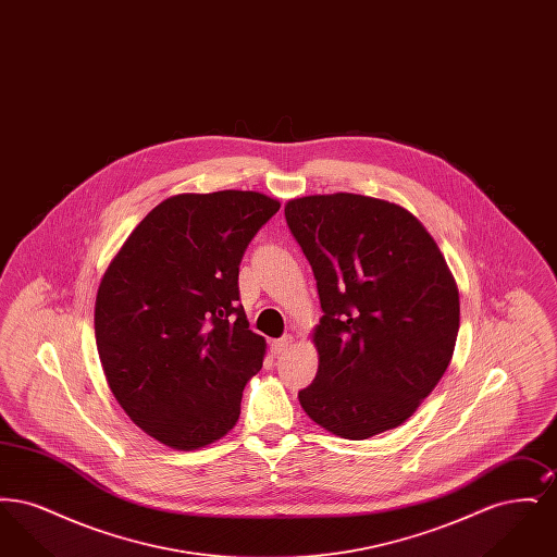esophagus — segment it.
Masks as SVG:
<instances>
[{
    "label": "esophagus",
    "instance_id": "obj_1",
    "mask_svg": "<svg viewBox=\"0 0 557 557\" xmlns=\"http://www.w3.org/2000/svg\"><path fill=\"white\" fill-rule=\"evenodd\" d=\"M290 345L292 336H284V338H277V341L271 343V350H273V355H282V352L288 350V346Z\"/></svg>",
    "mask_w": 557,
    "mask_h": 557
}]
</instances>
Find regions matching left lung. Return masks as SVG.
<instances>
[{
    "mask_svg": "<svg viewBox=\"0 0 557 557\" xmlns=\"http://www.w3.org/2000/svg\"><path fill=\"white\" fill-rule=\"evenodd\" d=\"M292 236L318 282V375L298 393L327 432L363 441L407 422L447 371L459 290L424 225L361 194L286 205Z\"/></svg>",
    "mask_w": 557,
    "mask_h": 557,
    "instance_id": "8db88e82",
    "label": "left lung"
}]
</instances>
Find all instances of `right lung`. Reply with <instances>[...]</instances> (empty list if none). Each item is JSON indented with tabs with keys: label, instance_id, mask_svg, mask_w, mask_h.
Segmentation results:
<instances>
[{
	"label": "right lung",
	"instance_id": "obj_1",
	"mask_svg": "<svg viewBox=\"0 0 557 557\" xmlns=\"http://www.w3.org/2000/svg\"><path fill=\"white\" fill-rule=\"evenodd\" d=\"M280 202L261 191L180 194L148 212L110 261L96 296L108 386L148 436L207 447L239 418L267 343L238 305L239 261Z\"/></svg>",
	"mask_w": 557,
	"mask_h": 557
}]
</instances>
